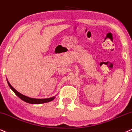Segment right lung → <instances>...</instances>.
Listing matches in <instances>:
<instances>
[{
	"instance_id": "obj_1",
	"label": "right lung",
	"mask_w": 132,
	"mask_h": 132,
	"mask_svg": "<svg viewBox=\"0 0 132 132\" xmlns=\"http://www.w3.org/2000/svg\"><path fill=\"white\" fill-rule=\"evenodd\" d=\"M8 84H9V86H10V87L12 89V90L15 93V94L18 97H19L21 100H22L24 102H27V103H31V104H42V103H47V102H50L51 101L53 100L54 99L55 97H51V98H44V99H38V98H30V97H27V96H25L22 94H21V93L18 92L17 90H16L12 86H11V84L9 83V81H7Z\"/></svg>"
}]
</instances>
